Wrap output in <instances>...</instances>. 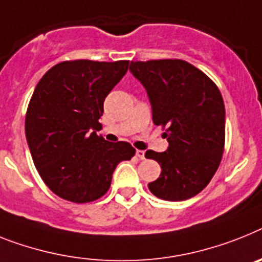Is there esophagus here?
Here are the masks:
<instances>
[{
    "label": "esophagus",
    "instance_id": "34e87169",
    "mask_svg": "<svg viewBox=\"0 0 262 262\" xmlns=\"http://www.w3.org/2000/svg\"><path fill=\"white\" fill-rule=\"evenodd\" d=\"M136 156H137L140 160H144V158H145V150H136Z\"/></svg>",
    "mask_w": 262,
    "mask_h": 262
}]
</instances>
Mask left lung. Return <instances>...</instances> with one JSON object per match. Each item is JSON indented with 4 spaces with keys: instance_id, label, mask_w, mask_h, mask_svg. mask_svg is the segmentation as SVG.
<instances>
[{
    "instance_id": "obj_1",
    "label": "left lung",
    "mask_w": 262,
    "mask_h": 262,
    "mask_svg": "<svg viewBox=\"0 0 262 262\" xmlns=\"http://www.w3.org/2000/svg\"><path fill=\"white\" fill-rule=\"evenodd\" d=\"M129 70L148 93L153 122L166 126L168 149L145 153L161 166L149 190L166 201L192 199L209 184L223 158V96L209 77L186 61H132Z\"/></svg>"
}]
</instances>
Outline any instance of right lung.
Listing matches in <instances>:
<instances>
[{"label":"right lung","instance_id":"obj_1","mask_svg":"<svg viewBox=\"0 0 262 262\" xmlns=\"http://www.w3.org/2000/svg\"><path fill=\"white\" fill-rule=\"evenodd\" d=\"M129 61H63L43 74L30 98L25 135L33 162L54 194L83 204L109 190L114 169L136 149L97 135L104 101Z\"/></svg>","mask_w":262,"mask_h":262}]
</instances>
